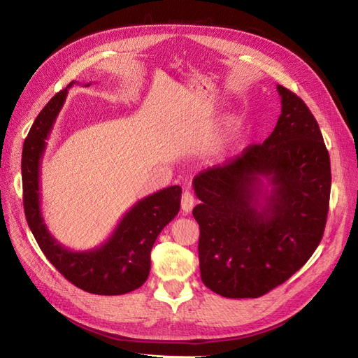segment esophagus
Masks as SVG:
<instances>
[{
  "label": "esophagus",
  "instance_id": "34e87169",
  "mask_svg": "<svg viewBox=\"0 0 358 358\" xmlns=\"http://www.w3.org/2000/svg\"><path fill=\"white\" fill-rule=\"evenodd\" d=\"M194 203H196V200H194V196L189 192V191H185L182 194V200H180V204H182V212L183 213H189L194 208Z\"/></svg>",
  "mask_w": 358,
  "mask_h": 358
}]
</instances>
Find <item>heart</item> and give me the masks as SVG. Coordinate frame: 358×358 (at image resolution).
Segmentation results:
<instances>
[{
    "label": "heart",
    "mask_w": 358,
    "mask_h": 358,
    "mask_svg": "<svg viewBox=\"0 0 358 358\" xmlns=\"http://www.w3.org/2000/svg\"><path fill=\"white\" fill-rule=\"evenodd\" d=\"M241 128H242V121H241V117H231L230 121H229V140H227V142H231V140H234V137L239 134V131H241ZM215 157L216 158H222V155L225 154V150H224V148L222 146H220V148H216L215 149Z\"/></svg>",
    "instance_id": "1"
}]
</instances>
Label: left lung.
<instances>
[{"instance_id": "left-lung-1", "label": "left lung", "mask_w": 358, "mask_h": 358, "mask_svg": "<svg viewBox=\"0 0 358 358\" xmlns=\"http://www.w3.org/2000/svg\"><path fill=\"white\" fill-rule=\"evenodd\" d=\"M276 90L273 133L192 180L201 280L222 297L257 299L284 284L326 227L331 171L318 122L296 94Z\"/></svg>"}]
</instances>
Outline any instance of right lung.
Returning <instances> with one entry per match:
<instances>
[{"label": "right lung", "mask_w": 358, "mask_h": 358, "mask_svg": "<svg viewBox=\"0 0 358 358\" xmlns=\"http://www.w3.org/2000/svg\"><path fill=\"white\" fill-rule=\"evenodd\" d=\"M74 83H69L45 106L24 142L22 187L27 222L43 254L71 284L92 294H127L142 287L148 279L150 251L161 230L178 215L182 188L169 187L138 200L100 246L71 251L61 245L50 234L41 215L40 166L46 140Z\"/></svg>", "instance_id": "1"}]
</instances>
